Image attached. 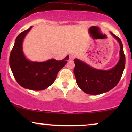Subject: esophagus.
Listing matches in <instances>:
<instances>
[{
    "label": "esophagus",
    "instance_id": "obj_1",
    "mask_svg": "<svg viewBox=\"0 0 132 132\" xmlns=\"http://www.w3.org/2000/svg\"><path fill=\"white\" fill-rule=\"evenodd\" d=\"M74 58H75V56L73 55H70V57H69V60H70V61H72L74 59Z\"/></svg>",
    "mask_w": 132,
    "mask_h": 132
}]
</instances>
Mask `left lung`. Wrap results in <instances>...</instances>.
<instances>
[{"instance_id":"8db88e82","label":"left lung","mask_w":132,"mask_h":132,"mask_svg":"<svg viewBox=\"0 0 132 132\" xmlns=\"http://www.w3.org/2000/svg\"><path fill=\"white\" fill-rule=\"evenodd\" d=\"M120 46L119 60L117 64L108 70H98L86 62L75 59L74 74L78 87L89 94H102L114 88L120 80L125 67L123 45L118 36L110 32Z\"/></svg>"}]
</instances>
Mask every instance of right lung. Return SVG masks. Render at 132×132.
Returning a JSON list of instances; mask_svg holds the SVG:
<instances>
[{"label": "right lung", "mask_w": 132, "mask_h": 132, "mask_svg": "<svg viewBox=\"0 0 132 132\" xmlns=\"http://www.w3.org/2000/svg\"><path fill=\"white\" fill-rule=\"evenodd\" d=\"M32 27L21 32L16 38L9 57V66L14 78L22 87L41 91L54 83L59 70L66 65L69 55L61 61L50 59L44 62H34L27 59L23 54L22 44Z\"/></svg>", "instance_id": "add662e5"}]
</instances>
